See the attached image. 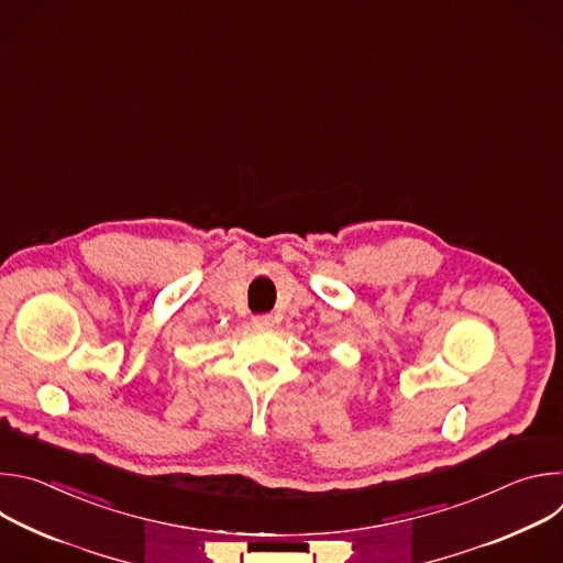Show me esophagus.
I'll use <instances>...</instances> for the list:
<instances>
[{
	"label": "esophagus",
	"instance_id": "34e87169",
	"mask_svg": "<svg viewBox=\"0 0 563 563\" xmlns=\"http://www.w3.org/2000/svg\"><path fill=\"white\" fill-rule=\"evenodd\" d=\"M252 323H254L256 328H272V325L276 323V318H274L272 313H258V316L252 318Z\"/></svg>",
	"mask_w": 563,
	"mask_h": 563
}]
</instances>
